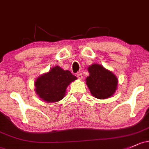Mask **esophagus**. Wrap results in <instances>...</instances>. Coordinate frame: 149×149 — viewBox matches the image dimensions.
I'll use <instances>...</instances> for the list:
<instances>
[{
  "label": "esophagus",
  "mask_w": 149,
  "mask_h": 149,
  "mask_svg": "<svg viewBox=\"0 0 149 149\" xmlns=\"http://www.w3.org/2000/svg\"><path fill=\"white\" fill-rule=\"evenodd\" d=\"M76 76H77V78L79 79H82V78H83V76H82V74H81V73H77V75H76Z\"/></svg>",
  "instance_id": "esophagus-1"
}]
</instances>
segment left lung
<instances>
[{
    "mask_svg": "<svg viewBox=\"0 0 149 149\" xmlns=\"http://www.w3.org/2000/svg\"><path fill=\"white\" fill-rule=\"evenodd\" d=\"M88 69L90 75L86 78V84L91 94L100 99L111 96L118 85L116 76L98 64H93Z\"/></svg>",
    "mask_w": 149,
    "mask_h": 149,
    "instance_id": "left-lung-1",
    "label": "left lung"
}]
</instances>
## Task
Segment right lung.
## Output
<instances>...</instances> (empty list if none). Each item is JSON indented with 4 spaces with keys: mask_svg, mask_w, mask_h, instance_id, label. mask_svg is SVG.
Instances as JSON below:
<instances>
[{
    "mask_svg": "<svg viewBox=\"0 0 149 149\" xmlns=\"http://www.w3.org/2000/svg\"><path fill=\"white\" fill-rule=\"evenodd\" d=\"M76 79L69 70L55 66L48 73L38 78L35 82L36 92L46 102H57L63 98L67 86Z\"/></svg>",
    "mask_w": 149,
    "mask_h": 149,
    "instance_id": "obj_1",
    "label": "right lung"
}]
</instances>
